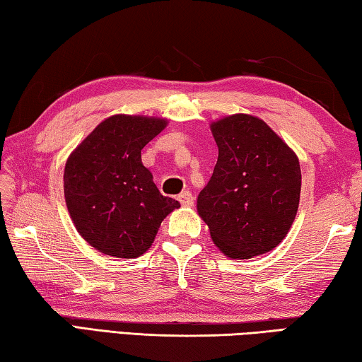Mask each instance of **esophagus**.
I'll return each mask as SVG.
<instances>
[{"mask_svg":"<svg viewBox=\"0 0 362 362\" xmlns=\"http://www.w3.org/2000/svg\"><path fill=\"white\" fill-rule=\"evenodd\" d=\"M177 200L182 206H192L194 205V195L189 191H182L180 195H177Z\"/></svg>","mask_w":362,"mask_h":362,"instance_id":"obj_1","label":"esophagus"}]
</instances>
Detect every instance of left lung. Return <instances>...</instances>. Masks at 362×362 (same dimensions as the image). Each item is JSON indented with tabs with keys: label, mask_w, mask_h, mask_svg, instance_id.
Returning a JSON list of instances; mask_svg holds the SVG:
<instances>
[{
	"label": "left lung",
	"mask_w": 362,
	"mask_h": 362,
	"mask_svg": "<svg viewBox=\"0 0 362 362\" xmlns=\"http://www.w3.org/2000/svg\"><path fill=\"white\" fill-rule=\"evenodd\" d=\"M219 156L197 211L230 259L272 251L293 226L300 200L296 152L264 122L233 114L211 124Z\"/></svg>",
	"instance_id": "8db88e82"
}]
</instances>
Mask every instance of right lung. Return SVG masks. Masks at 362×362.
I'll return each mask as SVG.
<instances>
[{"label":"right lung","mask_w":362,"mask_h":362,"mask_svg":"<svg viewBox=\"0 0 362 362\" xmlns=\"http://www.w3.org/2000/svg\"><path fill=\"white\" fill-rule=\"evenodd\" d=\"M167 119L116 114L105 119L69 154L63 189L76 229L95 250L133 259L151 248L158 227L180 208L158 192L141 149Z\"/></svg>","instance_id":"right-lung-1"}]
</instances>
